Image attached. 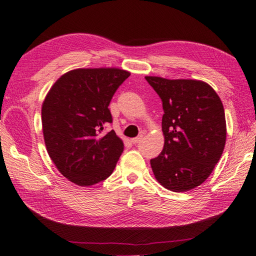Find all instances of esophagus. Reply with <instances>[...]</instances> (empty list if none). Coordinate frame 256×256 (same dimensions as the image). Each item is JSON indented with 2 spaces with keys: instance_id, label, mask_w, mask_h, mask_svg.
Masks as SVG:
<instances>
[{
  "instance_id": "esophagus-1",
  "label": "esophagus",
  "mask_w": 256,
  "mask_h": 256,
  "mask_svg": "<svg viewBox=\"0 0 256 256\" xmlns=\"http://www.w3.org/2000/svg\"><path fill=\"white\" fill-rule=\"evenodd\" d=\"M142 138H143V136H138L136 138H134V139H131V143H132V144L139 143L142 140Z\"/></svg>"
}]
</instances>
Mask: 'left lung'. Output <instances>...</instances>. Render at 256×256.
<instances>
[{"label":"left lung","mask_w":256,"mask_h":256,"mask_svg":"<svg viewBox=\"0 0 256 256\" xmlns=\"http://www.w3.org/2000/svg\"><path fill=\"white\" fill-rule=\"evenodd\" d=\"M162 102V153L150 160L155 178L176 192L204 183L223 154L226 141L224 108L204 82L146 76Z\"/></svg>","instance_id":"left-lung-1"}]
</instances>
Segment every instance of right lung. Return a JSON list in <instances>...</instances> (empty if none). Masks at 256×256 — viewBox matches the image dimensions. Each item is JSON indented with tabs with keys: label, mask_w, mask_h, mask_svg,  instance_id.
Segmentation results:
<instances>
[{
	"label": "right lung",
	"mask_w": 256,
	"mask_h": 256,
	"mask_svg": "<svg viewBox=\"0 0 256 256\" xmlns=\"http://www.w3.org/2000/svg\"><path fill=\"white\" fill-rule=\"evenodd\" d=\"M130 76L120 68H78L54 82L42 106L48 155L61 174L80 186H90L112 174L124 143L111 130L108 106Z\"/></svg>",
	"instance_id": "right-lung-1"
}]
</instances>
